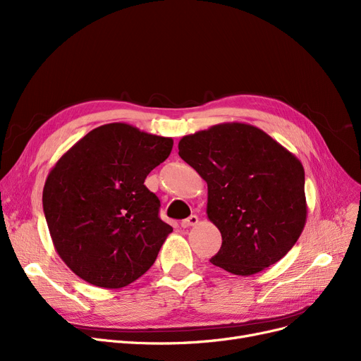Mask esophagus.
I'll list each match as a JSON object with an SVG mask.
<instances>
[{
  "instance_id": "1",
  "label": "esophagus",
  "mask_w": 361,
  "mask_h": 361,
  "mask_svg": "<svg viewBox=\"0 0 361 361\" xmlns=\"http://www.w3.org/2000/svg\"><path fill=\"white\" fill-rule=\"evenodd\" d=\"M197 222H199V218L196 215H190L181 221V226L183 228H188V226H195Z\"/></svg>"
}]
</instances>
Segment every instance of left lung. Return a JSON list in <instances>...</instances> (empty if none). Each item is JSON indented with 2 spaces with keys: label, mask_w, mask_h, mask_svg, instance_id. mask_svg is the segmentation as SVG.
Segmentation results:
<instances>
[{
  "label": "left lung",
  "mask_w": 361,
  "mask_h": 361,
  "mask_svg": "<svg viewBox=\"0 0 361 361\" xmlns=\"http://www.w3.org/2000/svg\"><path fill=\"white\" fill-rule=\"evenodd\" d=\"M178 155L207 184L209 221L222 245L215 267L249 276L297 243L307 218L305 168L263 130L224 123L184 136Z\"/></svg>",
  "instance_id": "8db88e82"
}]
</instances>
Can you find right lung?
<instances>
[{"label":"right lung","mask_w":361,"mask_h":361,"mask_svg":"<svg viewBox=\"0 0 361 361\" xmlns=\"http://www.w3.org/2000/svg\"><path fill=\"white\" fill-rule=\"evenodd\" d=\"M173 139L126 123L93 128L54 165L42 203L56 253L86 282L117 290L157 260L173 226L145 185Z\"/></svg>","instance_id":"1"}]
</instances>
